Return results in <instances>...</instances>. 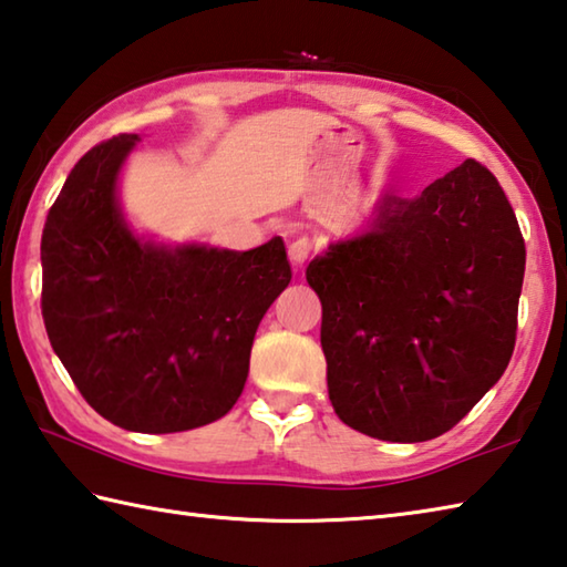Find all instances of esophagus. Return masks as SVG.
<instances>
[{
	"label": "esophagus",
	"mask_w": 567,
	"mask_h": 567,
	"mask_svg": "<svg viewBox=\"0 0 567 567\" xmlns=\"http://www.w3.org/2000/svg\"><path fill=\"white\" fill-rule=\"evenodd\" d=\"M310 252H312V240L310 238H295L292 243H290V248H287V255H290V260H292V265H302L307 257H310Z\"/></svg>",
	"instance_id": "obj_1"
}]
</instances>
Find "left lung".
Listing matches in <instances>:
<instances>
[{"instance_id":"1","label":"left lung","mask_w":567,"mask_h":567,"mask_svg":"<svg viewBox=\"0 0 567 567\" xmlns=\"http://www.w3.org/2000/svg\"><path fill=\"white\" fill-rule=\"evenodd\" d=\"M523 272L516 213L481 163L416 198L384 193L364 228L305 272L337 416L399 444L446 434L506 372Z\"/></svg>"}]
</instances>
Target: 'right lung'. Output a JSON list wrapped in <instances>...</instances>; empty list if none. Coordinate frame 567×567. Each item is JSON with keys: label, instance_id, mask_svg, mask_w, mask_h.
<instances>
[{"label": "right lung", "instance_id": "1", "mask_svg": "<svg viewBox=\"0 0 567 567\" xmlns=\"http://www.w3.org/2000/svg\"><path fill=\"white\" fill-rule=\"evenodd\" d=\"M138 141L123 133L71 168L41 235V315L101 416L138 434H176L235 406L257 324L292 270L282 238L238 252L133 230L118 178Z\"/></svg>", "mask_w": 567, "mask_h": 567}]
</instances>
